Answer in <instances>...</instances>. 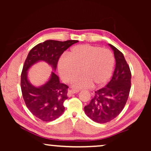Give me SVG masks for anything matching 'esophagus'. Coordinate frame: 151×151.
Here are the masks:
<instances>
[{
	"instance_id": "obj_1",
	"label": "esophagus",
	"mask_w": 151,
	"mask_h": 151,
	"mask_svg": "<svg viewBox=\"0 0 151 151\" xmlns=\"http://www.w3.org/2000/svg\"><path fill=\"white\" fill-rule=\"evenodd\" d=\"M78 93V90H69L68 92L67 93V96L68 97H70L73 95V94H75V93Z\"/></svg>"
}]
</instances>
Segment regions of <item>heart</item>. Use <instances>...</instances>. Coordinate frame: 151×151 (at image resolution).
Returning <instances> with one entry per match:
<instances>
[{
	"mask_svg": "<svg viewBox=\"0 0 151 151\" xmlns=\"http://www.w3.org/2000/svg\"><path fill=\"white\" fill-rule=\"evenodd\" d=\"M114 66V57L111 51L89 45H77L71 48L68 55H63L58 60V72L63 80L70 82L76 88H87L92 84L99 86L111 78Z\"/></svg>",
	"mask_w": 151,
	"mask_h": 151,
	"instance_id": "1",
	"label": "heart"
}]
</instances>
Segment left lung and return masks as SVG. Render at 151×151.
<instances>
[{"label": "left lung", "mask_w": 151, "mask_h": 151, "mask_svg": "<svg viewBox=\"0 0 151 151\" xmlns=\"http://www.w3.org/2000/svg\"><path fill=\"white\" fill-rule=\"evenodd\" d=\"M109 46L116 60L113 75L105 87L94 92L90 103L85 106L86 116L98 123L108 122L121 113L131 90V73L124 55L113 45Z\"/></svg>", "instance_id": "1"}]
</instances>
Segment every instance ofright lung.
Listing matches in <instances>:
<instances>
[{"mask_svg":"<svg viewBox=\"0 0 151 151\" xmlns=\"http://www.w3.org/2000/svg\"><path fill=\"white\" fill-rule=\"evenodd\" d=\"M78 42L74 40L64 42L46 40L32 48L27 56L20 81L22 96L31 113L43 121H55L65 111L63 103L68 99V86L60 83L55 72L58 59L64 51ZM39 62L47 63L54 72H51L50 78L45 84L37 87L29 82L27 72L33 65Z\"/></svg>","mask_w":151,"mask_h":151,"instance_id":"right-lung-1","label":"right lung"}]
</instances>
